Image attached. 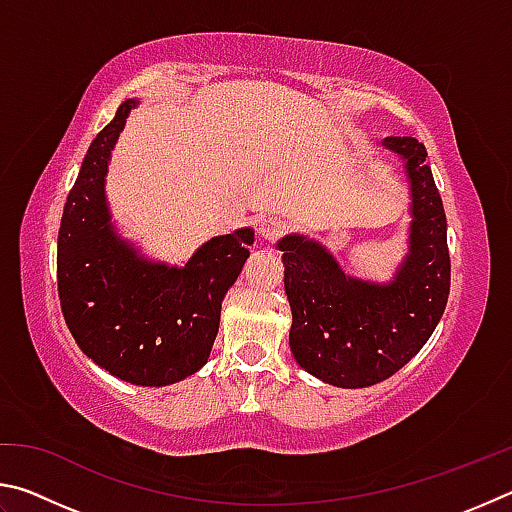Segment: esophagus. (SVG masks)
<instances>
[{
    "label": "esophagus",
    "instance_id": "esophagus-1",
    "mask_svg": "<svg viewBox=\"0 0 512 512\" xmlns=\"http://www.w3.org/2000/svg\"><path fill=\"white\" fill-rule=\"evenodd\" d=\"M284 232H287V223H284L282 219H277V216H268V219L259 223V235L268 241L280 239Z\"/></svg>",
    "mask_w": 512,
    "mask_h": 512
}]
</instances>
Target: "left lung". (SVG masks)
Returning <instances> with one entry per match:
<instances>
[{"mask_svg":"<svg viewBox=\"0 0 512 512\" xmlns=\"http://www.w3.org/2000/svg\"><path fill=\"white\" fill-rule=\"evenodd\" d=\"M406 160L413 192L411 253L388 287L345 273L323 246L284 237V289L293 314L289 345L302 368L327 384L366 388L406 366L436 329L449 298L447 219L427 149L386 137Z\"/></svg>","mask_w":512,"mask_h":512,"instance_id":"left-lung-1","label":"left lung"}]
</instances>
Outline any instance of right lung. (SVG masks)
<instances>
[{
  "label": "right lung",
  "instance_id": "add662e5",
  "mask_svg": "<svg viewBox=\"0 0 512 512\" xmlns=\"http://www.w3.org/2000/svg\"><path fill=\"white\" fill-rule=\"evenodd\" d=\"M94 137L69 189L58 230V298L69 332L88 357L140 386H167L210 357L221 300L250 255L253 230L214 237L183 268L137 257L117 241L103 196V176L128 112Z\"/></svg>",
  "mask_w": 512,
  "mask_h": 512
}]
</instances>
